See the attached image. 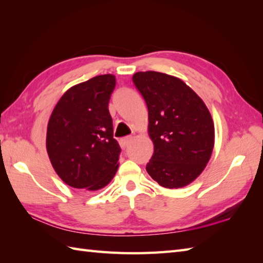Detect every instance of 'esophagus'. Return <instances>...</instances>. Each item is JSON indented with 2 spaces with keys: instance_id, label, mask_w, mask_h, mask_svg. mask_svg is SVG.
Segmentation results:
<instances>
[{
  "instance_id": "1",
  "label": "esophagus",
  "mask_w": 263,
  "mask_h": 263,
  "mask_svg": "<svg viewBox=\"0 0 263 263\" xmlns=\"http://www.w3.org/2000/svg\"><path fill=\"white\" fill-rule=\"evenodd\" d=\"M131 141H132V137H131V136H127V137H125V138L121 139V140H120L121 147H123V148H126V147L128 146V144L131 143Z\"/></svg>"
}]
</instances>
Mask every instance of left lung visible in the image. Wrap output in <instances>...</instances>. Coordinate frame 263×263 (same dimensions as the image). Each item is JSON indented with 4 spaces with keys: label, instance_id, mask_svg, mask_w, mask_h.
<instances>
[{
    "label": "left lung",
    "instance_id": "1",
    "mask_svg": "<svg viewBox=\"0 0 263 263\" xmlns=\"http://www.w3.org/2000/svg\"><path fill=\"white\" fill-rule=\"evenodd\" d=\"M133 83L148 107L154 154L146 166L159 185L177 189L197 178L210 159L215 127L208 108L181 79L160 72H137Z\"/></svg>",
    "mask_w": 263,
    "mask_h": 263
}]
</instances>
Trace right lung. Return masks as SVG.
I'll use <instances>...</instances> for the list:
<instances>
[{"instance_id": "obj_1", "label": "right lung", "mask_w": 263, "mask_h": 263, "mask_svg": "<svg viewBox=\"0 0 263 263\" xmlns=\"http://www.w3.org/2000/svg\"><path fill=\"white\" fill-rule=\"evenodd\" d=\"M115 77L103 74L70 88L49 117L48 157L64 183L90 191L107 185L119 168L121 147L108 110Z\"/></svg>"}]
</instances>
